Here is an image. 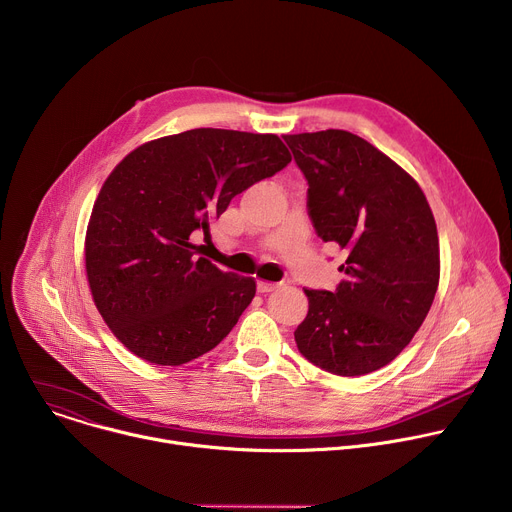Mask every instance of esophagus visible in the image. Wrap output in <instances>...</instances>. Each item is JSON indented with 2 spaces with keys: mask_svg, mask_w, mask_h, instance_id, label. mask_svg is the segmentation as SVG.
Returning <instances> with one entry per match:
<instances>
[{
  "mask_svg": "<svg viewBox=\"0 0 512 512\" xmlns=\"http://www.w3.org/2000/svg\"><path fill=\"white\" fill-rule=\"evenodd\" d=\"M278 286H280L278 282H264V280H260V282H258V292L266 294V292H272V290H276Z\"/></svg>",
  "mask_w": 512,
  "mask_h": 512,
  "instance_id": "obj_1",
  "label": "esophagus"
}]
</instances>
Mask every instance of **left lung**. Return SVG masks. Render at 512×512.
<instances>
[{
	"label": "left lung",
	"instance_id": "8db88e82",
	"mask_svg": "<svg viewBox=\"0 0 512 512\" xmlns=\"http://www.w3.org/2000/svg\"><path fill=\"white\" fill-rule=\"evenodd\" d=\"M309 181V216L347 252L335 292L306 290L294 331L317 367L357 377L391 363L422 327L440 282V242L418 181L365 139L327 129L284 135Z\"/></svg>",
	"mask_w": 512,
	"mask_h": 512
}]
</instances>
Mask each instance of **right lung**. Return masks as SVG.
<instances>
[{
    "instance_id": "1",
    "label": "right lung",
    "mask_w": 512,
    "mask_h": 512,
    "mask_svg": "<svg viewBox=\"0 0 512 512\" xmlns=\"http://www.w3.org/2000/svg\"><path fill=\"white\" fill-rule=\"evenodd\" d=\"M276 135L191 129L131 151L102 183L86 228L92 300L113 335L153 365L212 351L256 294V280L197 256L234 195L290 163Z\"/></svg>"
}]
</instances>
